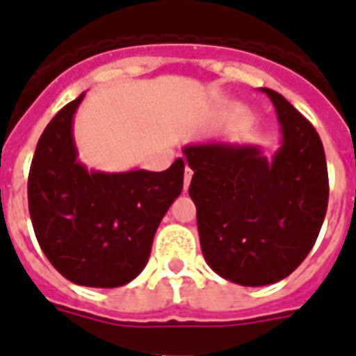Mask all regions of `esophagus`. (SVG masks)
Returning <instances> with one entry per match:
<instances>
[{"label":"esophagus","mask_w":356,"mask_h":356,"mask_svg":"<svg viewBox=\"0 0 356 356\" xmlns=\"http://www.w3.org/2000/svg\"><path fill=\"white\" fill-rule=\"evenodd\" d=\"M191 176H193V170L189 169V167H186V170H184V189L187 191V187H189V184H191Z\"/></svg>","instance_id":"1"}]
</instances>
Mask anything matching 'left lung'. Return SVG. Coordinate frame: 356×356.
I'll return each instance as SVG.
<instances>
[{"mask_svg": "<svg viewBox=\"0 0 356 356\" xmlns=\"http://www.w3.org/2000/svg\"><path fill=\"white\" fill-rule=\"evenodd\" d=\"M277 109L282 147L191 145L189 195L208 266L241 286L282 280L312 250L329 204L327 159L318 131L290 102L264 89Z\"/></svg>", "mask_w": 356, "mask_h": 356, "instance_id": "8db88e82", "label": "left lung"}]
</instances>
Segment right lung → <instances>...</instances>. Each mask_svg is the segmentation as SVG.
Instances as JSON below:
<instances>
[{
    "instance_id": "right-lung-1",
    "label": "right lung",
    "mask_w": 356,
    "mask_h": 356,
    "mask_svg": "<svg viewBox=\"0 0 356 356\" xmlns=\"http://www.w3.org/2000/svg\"><path fill=\"white\" fill-rule=\"evenodd\" d=\"M66 104L33 156L27 200L40 249L70 282L118 288L147 266L154 234L184 187V159L163 172H89L78 161L74 113Z\"/></svg>"
}]
</instances>
